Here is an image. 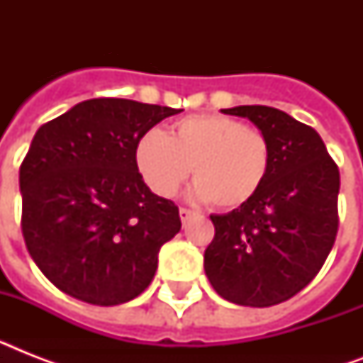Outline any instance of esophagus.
Here are the masks:
<instances>
[{"instance_id": "34e87169", "label": "esophagus", "mask_w": 363, "mask_h": 363, "mask_svg": "<svg viewBox=\"0 0 363 363\" xmlns=\"http://www.w3.org/2000/svg\"><path fill=\"white\" fill-rule=\"evenodd\" d=\"M179 215H181L182 224H186V222L190 220V218H192V216H194V211L186 209V207H181V209H179Z\"/></svg>"}]
</instances>
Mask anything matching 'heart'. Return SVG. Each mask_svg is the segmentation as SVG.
<instances>
[{
    "mask_svg": "<svg viewBox=\"0 0 363 363\" xmlns=\"http://www.w3.org/2000/svg\"><path fill=\"white\" fill-rule=\"evenodd\" d=\"M137 169L154 194L169 198L192 167L194 194L218 209H235L258 194L271 167L269 139L228 116L182 118L171 135L158 128L135 147Z\"/></svg>",
    "mask_w": 363,
    "mask_h": 363,
    "instance_id": "b5f03b06",
    "label": "heart"
}]
</instances>
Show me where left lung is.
Listing matches in <instances>:
<instances>
[{"instance_id": "8db88e82", "label": "left lung", "mask_w": 363, "mask_h": 363, "mask_svg": "<svg viewBox=\"0 0 363 363\" xmlns=\"http://www.w3.org/2000/svg\"><path fill=\"white\" fill-rule=\"evenodd\" d=\"M224 115L248 118L271 145L267 179L250 201L211 215L215 239L205 273L222 298L271 307L303 290L326 262L337 235L339 169L311 125L265 105Z\"/></svg>"}]
</instances>
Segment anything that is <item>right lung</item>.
Masks as SVG:
<instances>
[{
  "mask_svg": "<svg viewBox=\"0 0 363 363\" xmlns=\"http://www.w3.org/2000/svg\"><path fill=\"white\" fill-rule=\"evenodd\" d=\"M181 111L88 99L37 130L20 165L22 235L62 292L111 307L150 284L160 248L179 233L181 216L145 184L135 147Z\"/></svg>",
  "mask_w": 363,
  "mask_h": 363,
  "instance_id": "obj_1",
  "label": "right lung"
}]
</instances>
